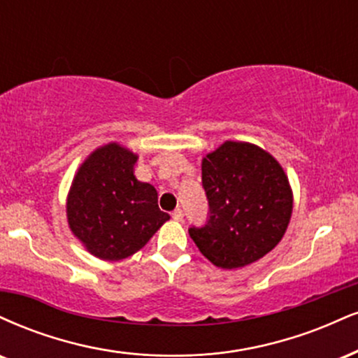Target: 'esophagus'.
Segmentation results:
<instances>
[{
	"label": "esophagus",
	"instance_id": "esophagus-1",
	"mask_svg": "<svg viewBox=\"0 0 358 358\" xmlns=\"http://www.w3.org/2000/svg\"><path fill=\"white\" fill-rule=\"evenodd\" d=\"M171 218H173V220H176V222H182L183 220L182 208H175L173 212H171Z\"/></svg>",
	"mask_w": 358,
	"mask_h": 358
}]
</instances>
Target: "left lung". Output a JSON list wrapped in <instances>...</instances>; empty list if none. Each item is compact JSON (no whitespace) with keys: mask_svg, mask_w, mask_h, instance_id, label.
Here are the masks:
<instances>
[{"mask_svg":"<svg viewBox=\"0 0 358 358\" xmlns=\"http://www.w3.org/2000/svg\"><path fill=\"white\" fill-rule=\"evenodd\" d=\"M201 185L208 215L188 234L213 265L238 268L277 247L292 217V190L272 155L225 141L203 158Z\"/></svg>","mask_w":358,"mask_h":358,"instance_id":"left-lung-1","label":"left lung"}]
</instances>
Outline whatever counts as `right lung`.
Here are the masks:
<instances>
[{
	"label": "right lung",
	"instance_id": "add662e5",
	"mask_svg": "<svg viewBox=\"0 0 358 358\" xmlns=\"http://www.w3.org/2000/svg\"><path fill=\"white\" fill-rule=\"evenodd\" d=\"M136 155L110 143L86 158L66 201L71 231L101 260H123L143 248L170 215L153 185L133 175Z\"/></svg>",
	"mask_w": 358,
	"mask_h": 358
}]
</instances>
